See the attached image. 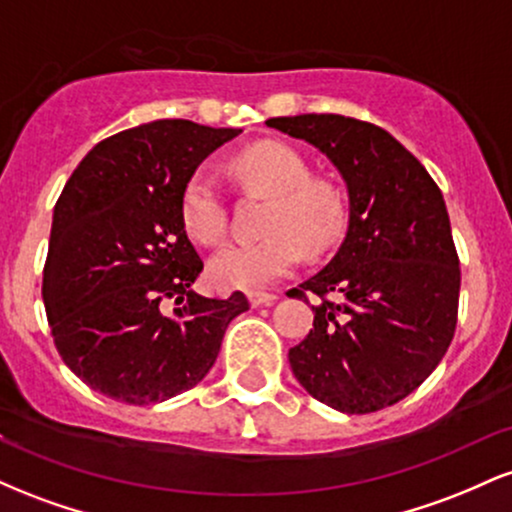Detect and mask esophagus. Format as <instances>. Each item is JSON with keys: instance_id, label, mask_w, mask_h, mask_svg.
I'll list each match as a JSON object with an SVG mask.
<instances>
[{"instance_id": "esophagus-1", "label": "esophagus", "mask_w": 512, "mask_h": 512, "mask_svg": "<svg viewBox=\"0 0 512 512\" xmlns=\"http://www.w3.org/2000/svg\"><path fill=\"white\" fill-rule=\"evenodd\" d=\"M248 301L252 308H262V305H272L276 301L274 293H262V291H252L248 293Z\"/></svg>"}]
</instances>
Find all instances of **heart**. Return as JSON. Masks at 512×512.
I'll return each mask as SVG.
<instances>
[{
	"label": "heart",
	"instance_id": "obj_1",
	"mask_svg": "<svg viewBox=\"0 0 512 512\" xmlns=\"http://www.w3.org/2000/svg\"><path fill=\"white\" fill-rule=\"evenodd\" d=\"M248 185L272 195L264 219L267 238L228 243L209 260V281L216 289L262 291L289 276L303 257L330 250L346 228V207L339 190L310 178L308 161L289 144L262 142L245 149L233 163ZM180 219L197 243L214 245L226 231V204L214 173L197 168L182 187Z\"/></svg>",
	"mask_w": 512,
	"mask_h": 512
}]
</instances>
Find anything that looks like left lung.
I'll list each match as a JSON object with an SVG mask.
<instances>
[{
	"label": "left lung",
	"mask_w": 512,
	"mask_h": 512,
	"mask_svg": "<svg viewBox=\"0 0 512 512\" xmlns=\"http://www.w3.org/2000/svg\"><path fill=\"white\" fill-rule=\"evenodd\" d=\"M267 127L322 151L349 195L337 255L293 289V298L320 296L313 330L289 351L293 375L344 414L390 407L436 370L455 334L460 260L445 199L383 127L315 113L272 117Z\"/></svg>",
	"instance_id": "obj_1"
}]
</instances>
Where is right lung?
Listing matches in <instances>:
<instances>
[{
	"mask_svg": "<svg viewBox=\"0 0 512 512\" xmlns=\"http://www.w3.org/2000/svg\"><path fill=\"white\" fill-rule=\"evenodd\" d=\"M240 132L190 120L125 129L88 151L57 199L43 272L50 330L69 370L115 402L195 387L228 322L250 308L240 291H192L204 264L180 219L187 178Z\"/></svg>",
	"mask_w": 512,
	"mask_h": 512,
	"instance_id": "obj_1",
	"label": "right lung"
}]
</instances>
